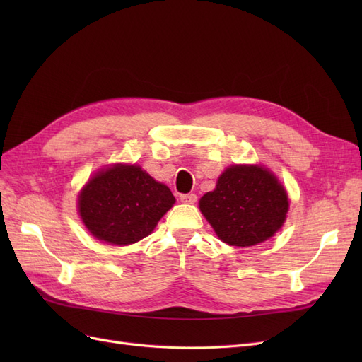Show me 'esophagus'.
I'll return each instance as SVG.
<instances>
[{
	"label": "esophagus",
	"instance_id": "obj_1",
	"mask_svg": "<svg viewBox=\"0 0 362 362\" xmlns=\"http://www.w3.org/2000/svg\"><path fill=\"white\" fill-rule=\"evenodd\" d=\"M180 199H181V202H184V204H194L196 201H198V198H196V194H193V193L181 194Z\"/></svg>",
	"mask_w": 362,
	"mask_h": 362
}]
</instances>
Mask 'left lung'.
Masks as SVG:
<instances>
[{"label": "left lung", "mask_w": 362, "mask_h": 362, "mask_svg": "<svg viewBox=\"0 0 362 362\" xmlns=\"http://www.w3.org/2000/svg\"><path fill=\"white\" fill-rule=\"evenodd\" d=\"M199 208L222 242L254 246L275 234L286 221L288 196L275 175L259 166H231L205 193Z\"/></svg>", "instance_id": "8db88e82"}]
</instances>
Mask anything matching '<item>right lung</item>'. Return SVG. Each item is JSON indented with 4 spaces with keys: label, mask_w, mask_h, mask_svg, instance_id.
Masks as SVG:
<instances>
[{
    "label": "right lung",
    "mask_w": 362,
    "mask_h": 362,
    "mask_svg": "<svg viewBox=\"0 0 362 362\" xmlns=\"http://www.w3.org/2000/svg\"><path fill=\"white\" fill-rule=\"evenodd\" d=\"M173 202L168 185L139 166L117 164L87 182L78 208L84 225L98 240L125 246L149 235Z\"/></svg>",
    "instance_id": "right-lung-1"
}]
</instances>
